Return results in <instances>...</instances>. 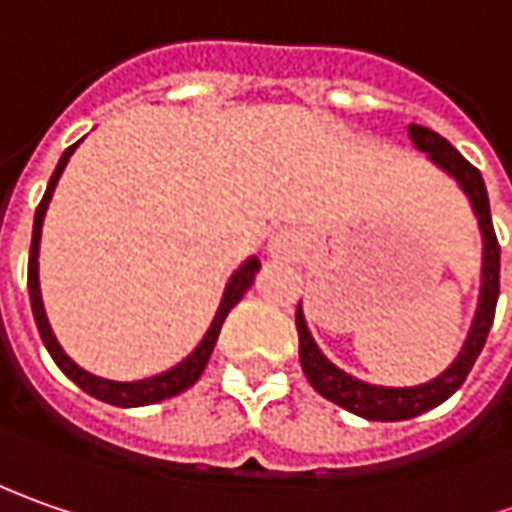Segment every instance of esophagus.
<instances>
[{"label":"esophagus","instance_id":"1","mask_svg":"<svg viewBox=\"0 0 512 512\" xmlns=\"http://www.w3.org/2000/svg\"><path fill=\"white\" fill-rule=\"evenodd\" d=\"M272 257H277V260H291V257H294V249H291L289 240H274Z\"/></svg>","mask_w":512,"mask_h":512}]
</instances>
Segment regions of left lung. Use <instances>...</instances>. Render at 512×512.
Returning <instances> with one entry per match:
<instances>
[{"mask_svg": "<svg viewBox=\"0 0 512 512\" xmlns=\"http://www.w3.org/2000/svg\"><path fill=\"white\" fill-rule=\"evenodd\" d=\"M408 138L416 144V150L428 152L439 167L450 172L462 189L467 192V198L476 209V218L482 226L485 235V266H482V297H479V311L473 328L467 334V343L462 348V354L456 357V362L450 365L442 377L431 379L425 385L416 388H382V385H368L360 379L348 377L345 371H340L337 365L320 354V348L311 340L303 311L297 306V337H300V362L303 371L309 377L311 388L317 394H323L331 402H337L340 408L351 411V414L365 416V419H379V422H397V419H414V416L431 411L436 405H442L450 394H456L462 388V382L470 374L476 357L482 354L487 340V331L493 326L496 317V300H499V260H502V246L496 240V229H493V218H490V201H487L485 181L482 172L473 167L467 158H462L459 152L450 147L442 135H436L428 127L419 124H408Z\"/></svg>", "mask_w": 512, "mask_h": 512, "instance_id": "left-lung-1", "label": "left lung"}]
</instances>
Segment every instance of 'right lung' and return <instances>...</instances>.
<instances>
[{
	"label": "right lung",
	"instance_id": "add662e5",
	"mask_svg": "<svg viewBox=\"0 0 512 512\" xmlns=\"http://www.w3.org/2000/svg\"><path fill=\"white\" fill-rule=\"evenodd\" d=\"M76 147H79V144H73V147H67V150H64L59 167H56V172L50 175V184H47L45 198H42V203L36 206L33 238H30V257H27V291H30V309H33L36 328H39L42 343H45V348L50 351L53 362H56L64 374L79 385L81 391H87L90 397L101 399V402L118 405V408L152 405V402H161V399H169V397H175V394H181V391H186L195 379L201 377L203 368H206V362H209V357H212V348H215V343H218V334H221V326H223V320H226V314L232 311V306H235L240 297L246 294V289L252 286L257 269H260V260L252 257V260H246V263L240 266L238 272L232 274L229 286H226V291H223L221 309H218V314H215V320H212V326H209V331H206V337H203L201 345H198V348H195V351H192L181 365H175L172 371H164V374H158V377L141 379V382H110V379H101V377H93V374H87L84 368H79L76 362L64 354L62 345L56 343L53 331H50V326H47L45 306H42V294H39V260H36V257H39V235H42V221H45L47 203H50V195H53V189H56V181H59L62 169L67 167V161H70V155H73Z\"/></svg>",
	"mask_w": 512,
	"mask_h": 512
}]
</instances>
